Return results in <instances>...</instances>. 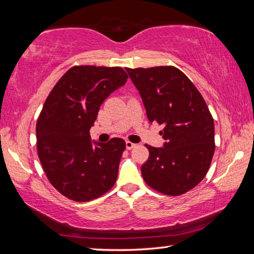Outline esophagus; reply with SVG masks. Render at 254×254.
<instances>
[{
    "label": "esophagus",
    "mask_w": 254,
    "mask_h": 254,
    "mask_svg": "<svg viewBox=\"0 0 254 254\" xmlns=\"http://www.w3.org/2000/svg\"><path fill=\"white\" fill-rule=\"evenodd\" d=\"M135 145H136V144H134L133 142H131V141H127V142H126V147H127V150H131V149H133V148L135 147Z\"/></svg>",
    "instance_id": "obj_1"
}]
</instances>
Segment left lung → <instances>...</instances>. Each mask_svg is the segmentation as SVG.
Listing matches in <instances>:
<instances>
[{"instance_id":"1","label":"left lung","mask_w":254,"mask_h":254,"mask_svg":"<svg viewBox=\"0 0 254 254\" xmlns=\"http://www.w3.org/2000/svg\"><path fill=\"white\" fill-rule=\"evenodd\" d=\"M150 123L163 126L161 148L145 144L144 182L159 192L179 196L207 174L215 151L214 120L190 79L173 66L127 68Z\"/></svg>"}]
</instances>
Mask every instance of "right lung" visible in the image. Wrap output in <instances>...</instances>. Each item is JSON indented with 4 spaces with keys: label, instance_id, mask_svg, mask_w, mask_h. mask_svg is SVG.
I'll use <instances>...</instances> for the list:
<instances>
[{
    "label": "right lung",
    "instance_id": "right-lung-1",
    "mask_svg": "<svg viewBox=\"0 0 254 254\" xmlns=\"http://www.w3.org/2000/svg\"><path fill=\"white\" fill-rule=\"evenodd\" d=\"M127 79L121 67L75 66L47 97L36 127L38 156L50 184L67 198L95 199L117 182L126 141L92 142L89 130L103 102Z\"/></svg>",
    "mask_w": 254,
    "mask_h": 254
}]
</instances>
